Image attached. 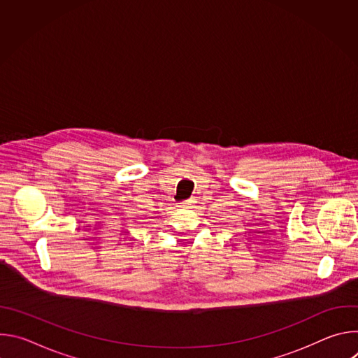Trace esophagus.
<instances>
[{"instance_id": "esophagus-1", "label": "esophagus", "mask_w": 358, "mask_h": 358, "mask_svg": "<svg viewBox=\"0 0 358 358\" xmlns=\"http://www.w3.org/2000/svg\"><path fill=\"white\" fill-rule=\"evenodd\" d=\"M191 202H192V201H191V199H187V201H184V202H182V206H185V207H188V206H191Z\"/></svg>"}]
</instances>
